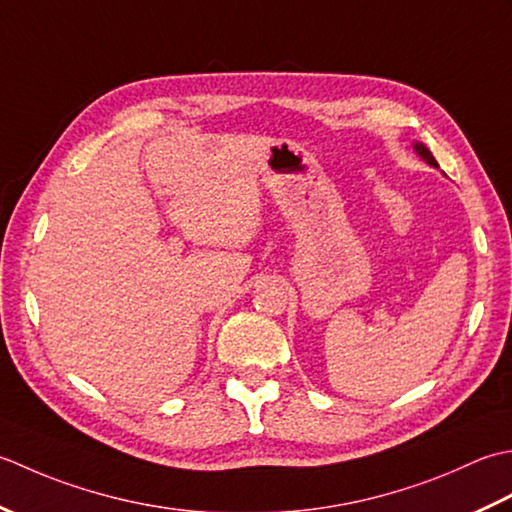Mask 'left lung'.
<instances>
[{
  "label": "left lung",
  "instance_id": "8db88e82",
  "mask_svg": "<svg viewBox=\"0 0 512 512\" xmlns=\"http://www.w3.org/2000/svg\"><path fill=\"white\" fill-rule=\"evenodd\" d=\"M413 148H415V152H417V154H420V156H422V159H424L426 163H429V165H433V168H437V161L433 159V154L429 152V148H426V145H424V143H415V145H413Z\"/></svg>",
  "mask_w": 512,
  "mask_h": 512
}]
</instances>
